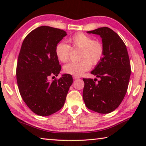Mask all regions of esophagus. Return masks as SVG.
Instances as JSON below:
<instances>
[{
  "instance_id": "obj_1",
  "label": "esophagus",
  "mask_w": 146,
  "mask_h": 146,
  "mask_svg": "<svg viewBox=\"0 0 146 146\" xmlns=\"http://www.w3.org/2000/svg\"><path fill=\"white\" fill-rule=\"evenodd\" d=\"M80 78V76H73V79H77V78Z\"/></svg>"
}]
</instances>
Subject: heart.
<instances>
[{"label": "heart", "instance_id": "1", "mask_svg": "<svg viewBox=\"0 0 146 146\" xmlns=\"http://www.w3.org/2000/svg\"><path fill=\"white\" fill-rule=\"evenodd\" d=\"M73 48L81 49L80 58L77 62H70L64 66V72L74 76H80L88 71L93 65L100 62L104 54V47L99 40H95L92 36L83 33H78L69 39ZM71 46L64 42H60L55 47V55L62 62H66L70 58Z\"/></svg>", "mask_w": 146, "mask_h": 146}]
</instances>
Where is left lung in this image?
<instances>
[{
    "label": "left lung",
    "instance_id": "1",
    "mask_svg": "<svg viewBox=\"0 0 146 146\" xmlns=\"http://www.w3.org/2000/svg\"><path fill=\"white\" fill-rule=\"evenodd\" d=\"M87 33L100 36L104 54L91 72L99 80L83 78V99L88 109L106 114L119 106L127 92L131 75L129 55L122 38L111 29L102 27Z\"/></svg>",
    "mask_w": 146,
    "mask_h": 146
}]
</instances>
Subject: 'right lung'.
Masks as SVG:
<instances>
[{"instance_id":"obj_1","label":"right lung","mask_w":146,"mask_h":146,"mask_svg":"<svg viewBox=\"0 0 146 146\" xmlns=\"http://www.w3.org/2000/svg\"><path fill=\"white\" fill-rule=\"evenodd\" d=\"M65 31L42 26L33 29L24 38L17 64V80L20 94L28 107L35 114L46 117L63 107L72 76L64 74L55 55V47Z\"/></svg>"}]
</instances>
